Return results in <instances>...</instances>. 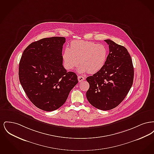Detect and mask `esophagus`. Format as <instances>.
<instances>
[{"label":"esophagus","instance_id":"obj_1","mask_svg":"<svg viewBox=\"0 0 154 154\" xmlns=\"http://www.w3.org/2000/svg\"><path fill=\"white\" fill-rule=\"evenodd\" d=\"M85 78L84 77L82 76V75L78 76V80H79V82H81V81H82L85 80Z\"/></svg>","mask_w":154,"mask_h":154}]
</instances>
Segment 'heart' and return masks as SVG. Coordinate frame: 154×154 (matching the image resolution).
Returning a JSON list of instances; mask_svg holds the SVG:
<instances>
[{"mask_svg": "<svg viewBox=\"0 0 154 154\" xmlns=\"http://www.w3.org/2000/svg\"><path fill=\"white\" fill-rule=\"evenodd\" d=\"M107 57V49L103 44L92 42L75 40L71 43L70 49L66 48L63 54L64 65L72 70L79 65L80 73L98 72L104 65Z\"/></svg>", "mask_w": 154, "mask_h": 154, "instance_id": "heart-1", "label": "heart"}]
</instances>
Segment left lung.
Instances as JSON below:
<instances>
[{
  "label": "left lung",
  "mask_w": 154,
  "mask_h": 154,
  "mask_svg": "<svg viewBox=\"0 0 154 154\" xmlns=\"http://www.w3.org/2000/svg\"><path fill=\"white\" fill-rule=\"evenodd\" d=\"M109 54L102 69L87 78L88 102L99 110H111L122 102L133 84L134 68L127 49L107 39Z\"/></svg>",
  "instance_id": "left-lung-1"
}]
</instances>
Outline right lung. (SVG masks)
Listing matches in <instances>:
<instances>
[{"mask_svg":"<svg viewBox=\"0 0 154 154\" xmlns=\"http://www.w3.org/2000/svg\"><path fill=\"white\" fill-rule=\"evenodd\" d=\"M63 37L44 38L29 44L19 64V79L35 106L45 111L61 107L78 83L76 74L63 66Z\"/></svg>","mask_w":154,"mask_h":154,"instance_id":"1","label":"right lung"}]
</instances>
